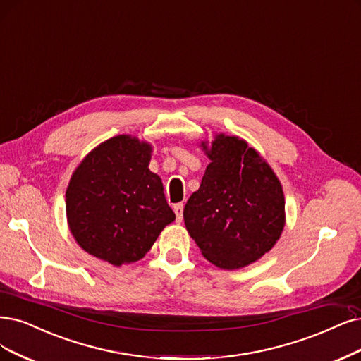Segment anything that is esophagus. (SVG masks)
<instances>
[{
    "mask_svg": "<svg viewBox=\"0 0 361 361\" xmlns=\"http://www.w3.org/2000/svg\"><path fill=\"white\" fill-rule=\"evenodd\" d=\"M183 209H184L183 204H176V205H173V211H176V216H177V221L178 223H181V220H183Z\"/></svg>",
    "mask_w": 361,
    "mask_h": 361,
    "instance_id": "esophagus-1",
    "label": "esophagus"
}]
</instances>
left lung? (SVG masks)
Returning <instances> with one entry per match:
<instances>
[{"label": "left lung", "instance_id": "left-lung-1", "mask_svg": "<svg viewBox=\"0 0 361 361\" xmlns=\"http://www.w3.org/2000/svg\"><path fill=\"white\" fill-rule=\"evenodd\" d=\"M208 164L184 207V224L202 256L220 269H239L271 251L286 226L276 173L243 138L216 133L201 141Z\"/></svg>", "mask_w": 361, "mask_h": 361}]
</instances>
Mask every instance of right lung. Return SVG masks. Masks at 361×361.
Here are the masks:
<instances>
[{
    "label": "right lung",
    "instance_id": "right-lung-1",
    "mask_svg": "<svg viewBox=\"0 0 361 361\" xmlns=\"http://www.w3.org/2000/svg\"><path fill=\"white\" fill-rule=\"evenodd\" d=\"M153 145L117 135L89 152L65 193L75 243L113 266L141 260L165 226L176 220L164 184L149 169Z\"/></svg>",
    "mask_w": 361,
    "mask_h": 361
}]
</instances>
